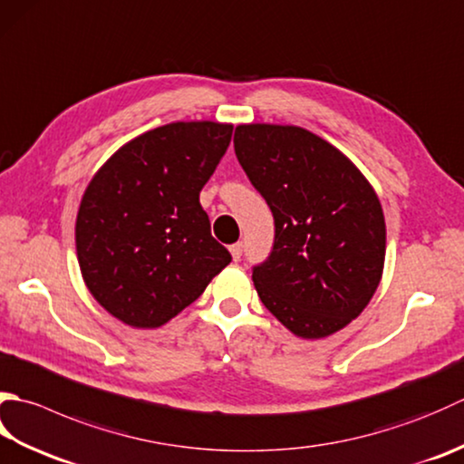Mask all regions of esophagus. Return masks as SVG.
Listing matches in <instances>:
<instances>
[{"instance_id": "34e87169", "label": "esophagus", "mask_w": 464, "mask_h": 464, "mask_svg": "<svg viewBox=\"0 0 464 464\" xmlns=\"http://www.w3.org/2000/svg\"><path fill=\"white\" fill-rule=\"evenodd\" d=\"M229 251H231V256H233V261H239V259H241V256H243V243H235V245H231Z\"/></svg>"}]
</instances>
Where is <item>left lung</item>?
<instances>
[{"mask_svg":"<svg viewBox=\"0 0 464 464\" xmlns=\"http://www.w3.org/2000/svg\"><path fill=\"white\" fill-rule=\"evenodd\" d=\"M235 154L276 221L274 251L253 267L263 305L304 340L356 320L382 279V205L353 162L292 124H239Z\"/></svg>","mask_w":464,"mask_h":464,"instance_id":"1","label":"left lung"}]
</instances>
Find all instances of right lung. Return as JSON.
<instances>
[{"instance_id":"obj_1","label":"right lung","mask_w":464,"mask_h":464,"mask_svg":"<svg viewBox=\"0 0 464 464\" xmlns=\"http://www.w3.org/2000/svg\"><path fill=\"white\" fill-rule=\"evenodd\" d=\"M231 132L233 124L213 121L159 126L122 144L88 183L78 263L88 292L116 320L160 328L231 263L198 203Z\"/></svg>"}]
</instances>
